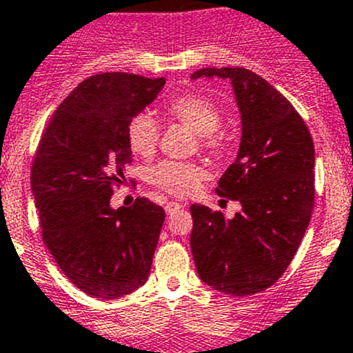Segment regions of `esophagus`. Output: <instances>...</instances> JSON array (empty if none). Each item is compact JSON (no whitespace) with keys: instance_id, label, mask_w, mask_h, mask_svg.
I'll return each instance as SVG.
<instances>
[{"instance_id":"obj_1","label":"esophagus","mask_w":353,"mask_h":353,"mask_svg":"<svg viewBox=\"0 0 353 353\" xmlns=\"http://www.w3.org/2000/svg\"><path fill=\"white\" fill-rule=\"evenodd\" d=\"M181 208H183V205H181V203H177V201H169L165 205V211H167V214H169V216H172L174 213H177V211L181 210Z\"/></svg>"}]
</instances>
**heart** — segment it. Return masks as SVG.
Wrapping results in <instances>:
<instances>
[{"label":"heart","instance_id":"1","mask_svg":"<svg viewBox=\"0 0 353 353\" xmlns=\"http://www.w3.org/2000/svg\"><path fill=\"white\" fill-rule=\"evenodd\" d=\"M164 113L169 120L179 121L198 133V143L206 154L223 157L228 152L230 139L223 130H220L221 111L210 98L199 94L177 96L167 103ZM159 139L161 127L152 114L137 113L128 121V147L139 157L150 159L157 150ZM203 174V167L196 162L162 161L161 164L152 167L148 181L161 191L183 198L194 192Z\"/></svg>","mask_w":353,"mask_h":353}]
</instances>
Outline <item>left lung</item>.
Instances as JSON below:
<instances>
[{"label":"left lung","instance_id":"8db88e82","mask_svg":"<svg viewBox=\"0 0 353 353\" xmlns=\"http://www.w3.org/2000/svg\"><path fill=\"white\" fill-rule=\"evenodd\" d=\"M223 77L242 113L239 157L218 183L221 198L242 203L232 220L191 206V250L203 283L248 296L277 283L298 252L314 206V145L301 114L276 88L243 68L191 74Z\"/></svg>","mask_w":353,"mask_h":353}]
</instances>
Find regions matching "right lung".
<instances>
[{"mask_svg": "<svg viewBox=\"0 0 353 353\" xmlns=\"http://www.w3.org/2000/svg\"><path fill=\"white\" fill-rule=\"evenodd\" d=\"M164 77L103 72L59 105L32 162L42 240L65 277L99 299L145 284L164 208L147 198L111 210L110 199L132 162L128 121L154 101Z\"/></svg>", "mask_w": 353, "mask_h": 353, "instance_id": "right-lung-1", "label": "right lung"}]
</instances>
